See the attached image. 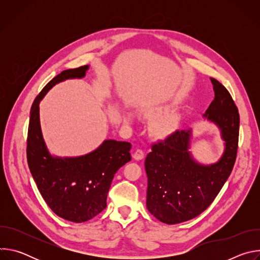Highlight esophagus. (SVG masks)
Instances as JSON below:
<instances>
[{
	"mask_svg": "<svg viewBox=\"0 0 260 260\" xmlns=\"http://www.w3.org/2000/svg\"><path fill=\"white\" fill-rule=\"evenodd\" d=\"M144 156H145V153H144V151L141 150V149H137L136 152L134 153V158H135L136 160H141V159L144 158Z\"/></svg>",
	"mask_w": 260,
	"mask_h": 260,
	"instance_id": "1",
	"label": "esophagus"
}]
</instances>
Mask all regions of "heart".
Listing matches in <instances>:
<instances>
[{
  "label": "heart",
  "mask_w": 260,
  "mask_h": 260,
  "mask_svg": "<svg viewBox=\"0 0 260 260\" xmlns=\"http://www.w3.org/2000/svg\"><path fill=\"white\" fill-rule=\"evenodd\" d=\"M125 119H126V121H132V120H133V117H132L131 114H127V116L125 117ZM171 124H172L171 119H164V120H161V121L158 122L157 127H158L159 131H166V129H168V128L171 126Z\"/></svg>",
  "instance_id": "heart-1"
}]
</instances>
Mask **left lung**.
<instances>
[{
	"label": "left lung",
	"instance_id": "left-lung-1",
	"mask_svg": "<svg viewBox=\"0 0 260 260\" xmlns=\"http://www.w3.org/2000/svg\"><path fill=\"white\" fill-rule=\"evenodd\" d=\"M215 98L205 117L216 123L225 141V150L217 164L203 166L191 156V129L175 131L151 145L145 159L148 177L147 209L167 224L190 220L215 200L230 177L237 158L240 115L230 91L211 78Z\"/></svg>",
	"mask_w": 260,
	"mask_h": 260
}]
</instances>
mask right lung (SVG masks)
I'll list each match as a JSON object with an SVG mask.
<instances>
[{
  "label": "right lung",
  "mask_w": 260,
  "mask_h": 260,
  "mask_svg": "<svg viewBox=\"0 0 260 260\" xmlns=\"http://www.w3.org/2000/svg\"><path fill=\"white\" fill-rule=\"evenodd\" d=\"M87 69L62 71L36 96L26 139L27 165L43 200L57 216L76 223L90 220L107 207L115 173L132 159L131 143L115 140H106L96 150L79 157H53L47 150L40 126V101L56 83L84 77Z\"/></svg>",
  "instance_id": "1"
}]
</instances>
